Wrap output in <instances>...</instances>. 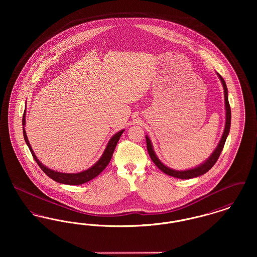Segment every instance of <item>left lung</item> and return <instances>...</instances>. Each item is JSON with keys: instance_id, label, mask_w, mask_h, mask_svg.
Listing matches in <instances>:
<instances>
[{"instance_id": "1", "label": "left lung", "mask_w": 257, "mask_h": 257, "mask_svg": "<svg viewBox=\"0 0 257 257\" xmlns=\"http://www.w3.org/2000/svg\"><path fill=\"white\" fill-rule=\"evenodd\" d=\"M217 75L219 77V79L221 82V85L223 86V91H224V106H225V125H224V130L222 136L220 138V142L218 144V146L216 147V149L213 151V153L208 157L207 160H205L203 163H201L200 165L196 166L193 169L190 170H186V171H176L171 169L169 167H167L165 164H163L159 158L157 157L154 149H153V146L152 143L150 141V139L148 138V136H146L147 139V147L148 154L150 156L151 160L153 161V163L158 167L163 172H165L168 175H171L173 177L179 178V179H191V178H195L197 176H200L204 173H206L217 162V160L219 159L220 157V152L222 150V148L224 147L226 138L229 134V130H230V124H231V110H230V106H229V102H228V91H227V87L225 85V82L223 80V78L220 76V74L217 72Z\"/></svg>"}]
</instances>
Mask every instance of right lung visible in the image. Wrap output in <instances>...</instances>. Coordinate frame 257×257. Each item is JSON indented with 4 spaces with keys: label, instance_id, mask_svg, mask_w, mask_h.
<instances>
[{
    "label": "right lung",
    "instance_id": "obj_1",
    "mask_svg": "<svg viewBox=\"0 0 257 257\" xmlns=\"http://www.w3.org/2000/svg\"><path fill=\"white\" fill-rule=\"evenodd\" d=\"M23 135H24L25 142L27 144L28 147L31 150V153L34 157L35 161L37 162V165L39 166V168L44 171L45 174H47L51 179H53L54 181L58 182V183L66 184V185H82V184L86 183L87 181L93 179L94 177H96L98 174H100L102 171L105 170V168L108 166V164L110 163V158L112 156V153L114 151V148L117 145V142L120 138V136L124 132V129L120 130L119 132L115 133L113 135L109 141L107 147L105 148L102 156L100 157V159L97 162L91 166L89 169H87L86 171H81V172H76V173H65V172H60V171H54L51 170L49 168L45 167L39 160L37 159L33 148L31 147L28 137L26 134V130H25V125H26V110L23 114Z\"/></svg>",
    "mask_w": 257,
    "mask_h": 257
}]
</instances>
